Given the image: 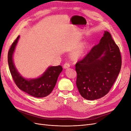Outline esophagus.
<instances>
[{"instance_id": "1", "label": "esophagus", "mask_w": 131, "mask_h": 131, "mask_svg": "<svg viewBox=\"0 0 131 131\" xmlns=\"http://www.w3.org/2000/svg\"><path fill=\"white\" fill-rule=\"evenodd\" d=\"M69 67H70V64L68 63H66L64 64V66H63V68H64V69H67V68H69Z\"/></svg>"}]
</instances>
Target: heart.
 I'll use <instances>...</instances> for the list:
<instances>
[{"label": "heart", "mask_w": 131, "mask_h": 131, "mask_svg": "<svg viewBox=\"0 0 131 131\" xmlns=\"http://www.w3.org/2000/svg\"><path fill=\"white\" fill-rule=\"evenodd\" d=\"M89 45V42L86 41H82L79 43L71 52V57L74 59H78L84 56Z\"/></svg>", "instance_id": "heart-1"}]
</instances>
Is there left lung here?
<instances>
[{
    "label": "left lung",
    "instance_id": "8db88e82",
    "mask_svg": "<svg viewBox=\"0 0 131 131\" xmlns=\"http://www.w3.org/2000/svg\"><path fill=\"white\" fill-rule=\"evenodd\" d=\"M121 67L120 49L108 31L100 42L75 65L77 86L81 96L95 100L109 92Z\"/></svg>",
    "mask_w": 131,
    "mask_h": 131
}]
</instances>
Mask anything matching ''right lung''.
<instances>
[{
  "mask_svg": "<svg viewBox=\"0 0 131 131\" xmlns=\"http://www.w3.org/2000/svg\"><path fill=\"white\" fill-rule=\"evenodd\" d=\"M19 39V35L13 43L8 52L9 69L15 84L19 89L33 97L42 98L48 96L56 84L57 79L63 70L62 66L49 67L41 76L37 78H24L16 68L13 59Z\"/></svg>",
  "mask_w": 131,
  "mask_h": 131,
  "instance_id": "1",
  "label": "right lung"
}]
</instances>
